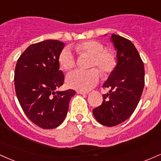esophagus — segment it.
<instances>
[{
    "instance_id": "1",
    "label": "esophagus",
    "mask_w": 161,
    "mask_h": 161,
    "mask_svg": "<svg viewBox=\"0 0 161 161\" xmlns=\"http://www.w3.org/2000/svg\"><path fill=\"white\" fill-rule=\"evenodd\" d=\"M76 93L79 94H87L88 92H83V91H76Z\"/></svg>"
}]
</instances>
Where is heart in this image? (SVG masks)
Instances as JSON below:
<instances>
[{
	"label": "heart",
	"mask_w": 161,
	"mask_h": 161,
	"mask_svg": "<svg viewBox=\"0 0 161 161\" xmlns=\"http://www.w3.org/2000/svg\"><path fill=\"white\" fill-rule=\"evenodd\" d=\"M79 54H87L92 56L90 67H97L104 75H109L117 64V56L115 52L105 49L102 42L96 40H88L75 46ZM59 64L65 70H69L75 66L74 55L68 48L62 50L59 55ZM100 73L98 69L92 68L88 70L75 69L67 75L66 82L69 88L79 91H89L96 86L100 80Z\"/></svg>",
	"instance_id": "1"
}]
</instances>
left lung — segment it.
I'll list each match as a JSON object with an SVG mask.
<instances>
[{
    "label": "left lung",
    "instance_id": "1",
    "mask_svg": "<svg viewBox=\"0 0 161 161\" xmlns=\"http://www.w3.org/2000/svg\"><path fill=\"white\" fill-rule=\"evenodd\" d=\"M117 64L103 85L109 89L103 94L102 104L93 109L98 122L113 127L124 122L136 109L145 85L144 64L132 42L112 34Z\"/></svg>",
    "mask_w": 161,
    "mask_h": 161
}]
</instances>
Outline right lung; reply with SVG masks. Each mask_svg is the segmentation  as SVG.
<instances>
[{
    "label": "right lung",
    "mask_w": 161,
    "mask_h": 161,
    "mask_svg": "<svg viewBox=\"0 0 161 161\" xmlns=\"http://www.w3.org/2000/svg\"><path fill=\"white\" fill-rule=\"evenodd\" d=\"M65 44L47 40L28 46L18 59L15 88L23 111L33 123L43 129L58 127L65 119L72 89L57 91L64 75L60 70L59 55Z\"/></svg>",
    "instance_id": "right-lung-1"
}]
</instances>
